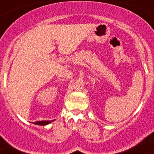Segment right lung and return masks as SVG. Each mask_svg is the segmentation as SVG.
<instances>
[{
  "label": "right lung",
  "instance_id": "right-lung-1",
  "mask_svg": "<svg viewBox=\"0 0 154 154\" xmlns=\"http://www.w3.org/2000/svg\"><path fill=\"white\" fill-rule=\"evenodd\" d=\"M51 121H37V122H35V124L36 125H40V126H45V125L49 124Z\"/></svg>",
  "mask_w": 154,
  "mask_h": 154
}]
</instances>
